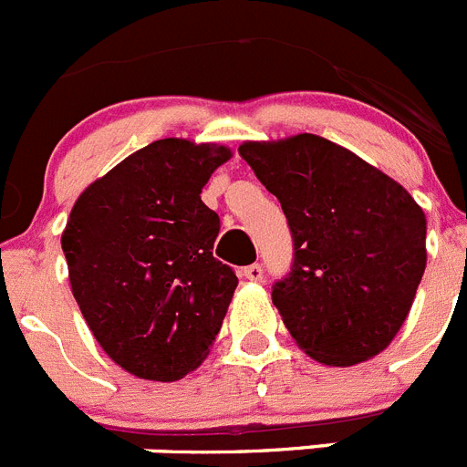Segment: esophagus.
Masks as SVG:
<instances>
[{
	"label": "esophagus",
	"instance_id": "34e87169",
	"mask_svg": "<svg viewBox=\"0 0 467 467\" xmlns=\"http://www.w3.org/2000/svg\"><path fill=\"white\" fill-rule=\"evenodd\" d=\"M243 278L259 283V280L264 278V266L262 264H250V266H245V269H243Z\"/></svg>",
	"mask_w": 467,
	"mask_h": 467
}]
</instances>
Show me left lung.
<instances>
[{
    "label": "left lung",
    "mask_w": 467,
    "mask_h": 467,
    "mask_svg": "<svg viewBox=\"0 0 467 467\" xmlns=\"http://www.w3.org/2000/svg\"><path fill=\"white\" fill-rule=\"evenodd\" d=\"M238 154L280 201L292 266L274 304L317 362L358 365L402 327L426 271V214L402 184L320 135L245 142Z\"/></svg>",
    "instance_id": "1"
}]
</instances>
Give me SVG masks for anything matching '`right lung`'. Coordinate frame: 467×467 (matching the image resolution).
Instances as JSON below:
<instances>
[{"mask_svg":"<svg viewBox=\"0 0 467 467\" xmlns=\"http://www.w3.org/2000/svg\"><path fill=\"white\" fill-rule=\"evenodd\" d=\"M231 151L166 138L79 196L63 231L72 295L111 360L177 381L208 356L238 278L214 259L220 217L201 201Z\"/></svg>","mask_w":467,"mask_h":467,"instance_id":"1","label":"right lung"}]
</instances>
